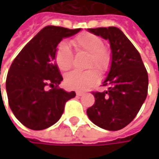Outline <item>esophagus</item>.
Instances as JSON below:
<instances>
[{
	"instance_id": "obj_1",
	"label": "esophagus",
	"mask_w": 159,
	"mask_h": 159,
	"mask_svg": "<svg viewBox=\"0 0 159 159\" xmlns=\"http://www.w3.org/2000/svg\"><path fill=\"white\" fill-rule=\"evenodd\" d=\"M84 93L80 92V91H76V96H78V97H82V96H84Z\"/></svg>"
}]
</instances>
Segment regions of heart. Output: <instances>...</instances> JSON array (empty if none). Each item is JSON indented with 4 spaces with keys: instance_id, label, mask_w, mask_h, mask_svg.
<instances>
[{
    "instance_id": "1",
    "label": "heart",
    "mask_w": 159,
    "mask_h": 159,
    "mask_svg": "<svg viewBox=\"0 0 159 159\" xmlns=\"http://www.w3.org/2000/svg\"><path fill=\"white\" fill-rule=\"evenodd\" d=\"M72 44L77 52L88 53L86 68H96L100 73H105L111 64L110 50L104 47L103 40L91 33L84 32L72 39ZM74 55L69 44L61 42L55 51V61L59 69L62 72L69 71L73 66ZM98 73L95 69L84 72L74 71L65 76L64 83L68 88L84 91L92 87L98 81Z\"/></svg>"
}]
</instances>
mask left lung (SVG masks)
<instances>
[{
    "label": "left lung",
    "instance_id": "obj_1",
    "mask_svg": "<svg viewBox=\"0 0 159 159\" xmlns=\"http://www.w3.org/2000/svg\"><path fill=\"white\" fill-rule=\"evenodd\" d=\"M87 30L110 41L111 63L103 82L108 89L93 92L95 104L86 113L97 126L118 131L135 118L144 102L148 89L147 72L140 53L120 29L109 26Z\"/></svg>",
    "mask_w": 159,
    "mask_h": 159
}]
</instances>
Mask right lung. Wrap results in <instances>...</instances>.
<instances>
[{
	"label": "right lung",
	"instance_id": "obj_1",
	"mask_svg": "<svg viewBox=\"0 0 159 159\" xmlns=\"http://www.w3.org/2000/svg\"><path fill=\"white\" fill-rule=\"evenodd\" d=\"M80 30L48 25L14 60L6 78V92L13 113L25 127L36 131L50 127L61 117L65 103L75 97V91L58 87L62 76L55 62V51L62 39ZM48 85L51 89L47 90Z\"/></svg>",
	"mask_w": 159,
	"mask_h": 159
}]
</instances>
